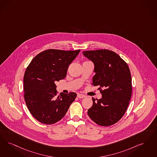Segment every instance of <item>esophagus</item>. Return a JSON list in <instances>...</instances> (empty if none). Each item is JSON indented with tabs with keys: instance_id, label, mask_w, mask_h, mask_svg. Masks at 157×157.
<instances>
[{
	"instance_id": "1",
	"label": "esophagus",
	"mask_w": 157,
	"mask_h": 157,
	"mask_svg": "<svg viewBox=\"0 0 157 157\" xmlns=\"http://www.w3.org/2000/svg\"><path fill=\"white\" fill-rule=\"evenodd\" d=\"M77 96H78V98H86V96L85 94H78Z\"/></svg>"
}]
</instances>
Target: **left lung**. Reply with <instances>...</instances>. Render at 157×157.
Masks as SVG:
<instances>
[{
  "label": "left lung",
  "mask_w": 157,
  "mask_h": 157,
  "mask_svg": "<svg viewBox=\"0 0 157 157\" xmlns=\"http://www.w3.org/2000/svg\"><path fill=\"white\" fill-rule=\"evenodd\" d=\"M94 64L92 85L99 86L101 99L92 98L89 117L98 125L110 126L124 116L132 94V76L127 63L112 51L101 49L83 52Z\"/></svg>",
  "instance_id": "obj_1"
}]
</instances>
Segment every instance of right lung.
I'll list each match as a JSON object with an SVG mask.
<instances>
[{"instance_id": "right-lung-1", "label": "right lung", "mask_w": 157, "mask_h": 157, "mask_svg": "<svg viewBox=\"0 0 157 157\" xmlns=\"http://www.w3.org/2000/svg\"><path fill=\"white\" fill-rule=\"evenodd\" d=\"M79 52L48 49L37 54L27 67L23 80L25 103L40 123L58 122L75 101L74 92L58 95L56 82L65 78L69 65Z\"/></svg>"}]
</instances>
